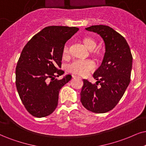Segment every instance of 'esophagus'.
Segmentation results:
<instances>
[{
	"label": "esophagus",
	"instance_id": "34e87169",
	"mask_svg": "<svg viewBox=\"0 0 146 146\" xmlns=\"http://www.w3.org/2000/svg\"><path fill=\"white\" fill-rule=\"evenodd\" d=\"M72 77H73V78H75V77H79V78H82V77H78V76H77V75H72Z\"/></svg>",
	"mask_w": 146,
	"mask_h": 146
}]
</instances>
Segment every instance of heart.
Instances as JSON below:
<instances>
[{"instance_id":"b5f03b06","label":"heart","mask_w":146,"mask_h":146,"mask_svg":"<svg viewBox=\"0 0 146 146\" xmlns=\"http://www.w3.org/2000/svg\"><path fill=\"white\" fill-rule=\"evenodd\" d=\"M83 44L88 50L92 51L96 47V42L91 37H86L83 39ZM93 56L98 58L100 54L97 52H94L92 53ZM69 48L67 45H64L62 48V56L66 59L69 58ZM94 69V64L91 60H75L68 66L67 70L69 73L73 74L79 75H86L90 71H93Z\"/></svg>"}]
</instances>
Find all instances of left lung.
Returning <instances> with one entry per match:
<instances>
[{
    "label": "left lung",
    "mask_w": 146,
    "mask_h": 146,
    "mask_svg": "<svg viewBox=\"0 0 146 146\" xmlns=\"http://www.w3.org/2000/svg\"><path fill=\"white\" fill-rule=\"evenodd\" d=\"M86 29L102 37L105 53L102 64L94 73L96 83L84 79L81 102L90 111L104 113L114 108L129 84L132 54L124 37L110 27L92 25Z\"/></svg>",
    "instance_id": "obj_1"
}]
</instances>
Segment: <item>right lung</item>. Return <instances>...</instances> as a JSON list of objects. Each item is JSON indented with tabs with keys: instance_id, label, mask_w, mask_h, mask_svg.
I'll return each mask as SVG.
<instances>
[{
	"instance_id": "add662e5",
	"label": "right lung",
	"mask_w": 146,
	"mask_h": 146,
	"mask_svg": "<svg viewBox=\"0 0 146 146\" xmlns=\"http://www.w3.org/2000/svg\"><path fill=\"white\" fill-rule=\"evenodd\" d=\"M79 30L75 27L48 26L32 37L22 50L17 64L15 84L25 108L34 117L48 116L56 109L61 88L71 80L61 67L66 42Z\"/></svg>"
}]
</instances>
